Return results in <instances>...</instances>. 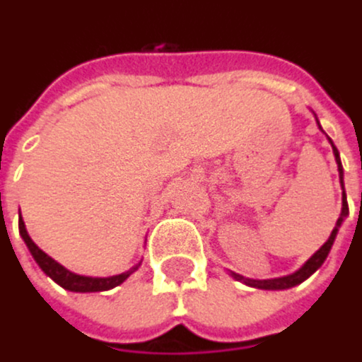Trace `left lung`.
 Instances as JSON below:
<instances>
[{
  "label": "left lung",
  "instance_id": "8db88e82",
  "mask_svg": "<svg viewBox=\"0 0 362 362\" xmlns=\"http://www.w3.org/2000/svg\"><path fill=\"white\" fill-rule=\"evenodd\" d=\"M333 154H335V160H337V169H339V177H341V189H344V167H341L339 152H337L335 146H333ZM346 216H348V202H346V193H344V199H341V214H339L337 225H335V229L331 231L329 240H327V242H325V244H322V246L303 263V267H299L295 274L282 276V278H272V280H250V278H244V276H238V274H233V278H238L240 282H244V284H248V286L263 288V291H284V288H293V286L301 284L303 280H308V278L327 261V257H329V252H331V248H333V242H335V238H337V231H339V227H341V223H344Z\"/></svg>",
  "mask_w": 362,
  "mask_h": 362
}]
</instances>
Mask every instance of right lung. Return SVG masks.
<instances>
[{
	"mask_svg": "<svg viewBox=\"0 0 362 362\" xmlns=\"http://www.w3.org/2000/svg\"><path fill=\"white\" fill-rule=\"evenodd\" d=\"M18 231H21V238L25 240V244H27V248H29V252H31V257L35 259V263L40 265V269L48 276V278H52L59 286H63L65 291H71V293H99V291H110V288H114V286H118V284H122L139 265H135V267H131L129 272H124V274H118V276H110V278H90V276H78V274H74V272H69V269H65L63 265H59L54 259H50L44 250H40L35 244H33V240L29 238V233H27V229H25V223H23V218L18 221Z\"/></svg>",
	"mask_w": 362,
	"mask_h": 362,
	"instance_id": "obj_1",
	"label": "right lung"
}]
</instances>
